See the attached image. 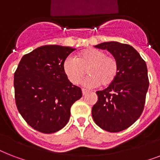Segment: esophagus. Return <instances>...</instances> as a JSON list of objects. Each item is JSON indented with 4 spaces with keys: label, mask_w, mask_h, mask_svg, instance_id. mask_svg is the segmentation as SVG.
Wrapping results in <instances>:
<instances>
[{
    "label": "esophagus",
    "mask_w": 160,
    "mask_h": 160,
    "mask_svg": "<svg viewBox=\"0 0 160 160\" xmlns=\"http://www.w3.org/2000/svg\"><path fill=\"white\" fill-rule=\"evenodd\" d=\"M87 93H89V90H85V89H82V94L83 95H85Z\"/></svg>",
    "instance_id": "obj_1"
}]
</instances>
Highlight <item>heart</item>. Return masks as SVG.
I'll list each match as a JSON object with an SVG mask.
<instances>
[{
	"label": "heart",
	"mask_w": 160,
	"mask_h": 160,
	"mask_svg": "<svg viewBox=\"0 0 160 160\" xmlns=\"http://www.w3.org/2000/svg\"><path fill=\"white\" fill-rule=\"evenodd\" d=\"M63 69L68 80L74 85L81 82L87 73L89 76L84 80V85L89 87L106 86L116 78L118 63L114 57L106 55L105 51L89 48L79 52L75 58H66Z\"/></svg>",
	"instance_id": "obj_1"
}]
</instances>
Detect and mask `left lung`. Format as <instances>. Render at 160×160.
<instances>
[{"label": "left lung", "mask_w": 160, "mask_h": 160, "mask_svg": "<svg viewBox=\"0 0 160 160\" xmlns=\"http://www.w3.org/2000/svg\"><path fill=\"white\" fill-rule=\"evenodd\" d=\"M95 47L111 53L118 63V73L106 89L96 92L98 100L92 107L93 119L106 131H122L134 124L144 109L149 88L146 63L127 44L109 41Z\"/></svg>", "instance_id": "1"}]
</instances>
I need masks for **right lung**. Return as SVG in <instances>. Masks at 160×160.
Wrapping results in <instances>:
<instances>
[{
	"label": "right lung",
	"mask_w": 160,
	"mask_h": 160,
	"mask_svg": "<svg viewBox=\"0 0 160 160\" xmlns=\"http://www.w3.org/2000/svg\"><path fill=\"white\" fill-rule=\"evenodd\" d=\"M75 49L40 46L21 58L14 75L15 99L23 119L37 131L51 134L66 125L70 107L82 92L66 77L63 64Z\"/></svg>",
	"instance_id": "right-lung-1"
}]
</instances>
